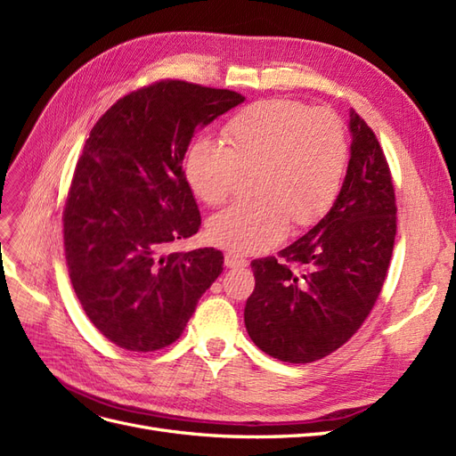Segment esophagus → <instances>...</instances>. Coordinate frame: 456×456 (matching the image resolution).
<instances>
[{
  "label": "esophagus",
  "instance_id": "1",
  "mask_svg": "<svg viewBox=\"0 0 456 456\" xmlns=\"http://www.w3.org/2000/svg\"><path fill=\"white\" fill-rule=\"evenodd\" d=\"M224 265H226V268H243V266H247V258L240 256L233 251H228L224 255Z\"/></svg>",
  "mask_w": 456,
  "mask_h": 456
}]
</instances>
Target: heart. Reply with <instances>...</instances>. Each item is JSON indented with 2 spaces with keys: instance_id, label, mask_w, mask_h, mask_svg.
I'll list each match as a JSON object with an SVG mask.
<instances>
[{
  "instance_id": "heart-1",
  "label": "heart",
  "mask_w": 456,
  "mask_h": 456,
  "mask_svg": "<svg viewBox=\"0 0 456 456\" xmlns=\"http://www.w3.org/2000/svg\"><path fill=\"white\" fill-rule=\"evenodd\" d=\"M228 146L198 139L184 158V175L207 205L224 203L245 175L255 200L230 205L209 220V238L236 253L265 251L289 226L306 228L327 215L342 188L348 136L327 108L272 99L245 108L226 126Z\"/></svg>"
}]
</instances>
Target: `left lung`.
I'll list each match as a JSON object with an SVG mask.
<instances>
[{
  "mask_svg": "<svg viewBox=\"0 0 456 456\" xmlns=\"http://www.w3.org/2000/svg\"><path fill=\"white\" fill-rule=\"evenodd\" d=\"M350 133L348 171L330 211L280 258L251 262L255 291L245 327L280 362L312 363L348 342L375 306L390 266L397 207L388 161L355 110Z\"/></svg>",
  "mask_w": 456,
  "mask_h": 456,
  "instance_id": "obj_1",
  "label": "left lung"
}]
</instances>
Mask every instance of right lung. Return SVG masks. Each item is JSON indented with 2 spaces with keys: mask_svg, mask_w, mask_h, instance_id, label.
Here are the masks:
<instances>
[{
  "mask_svg": "<svg viewBox=\"0 0 456 456\" xmlns=\"http://www.w3.org/2000/svg\"><path fill=\"white\" fill-rule=\"evenodd\" d=\"M243 101L165 79L123 96L91 129L64 205V253L81 308L116 346H169L223 273L213 247L169 245L201 226L183 171L191 136Z\"/></svg>",
  "mask_w": 456,
  "mask_h": 456,
  "instance_id": "obj_1",
  "label": "right lung"
}]
</instances>
